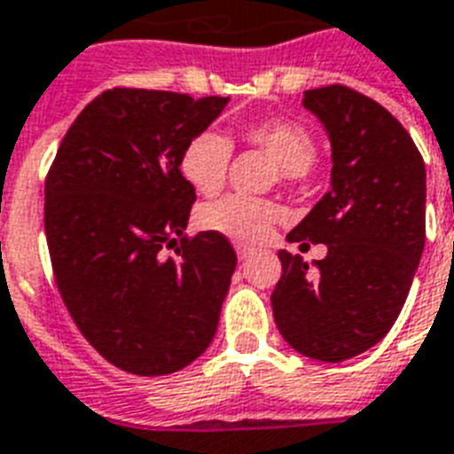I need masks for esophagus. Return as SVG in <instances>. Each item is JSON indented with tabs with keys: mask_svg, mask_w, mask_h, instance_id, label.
<instances>
[{
	"mask_svg": "<svg viewBox=\"0 0 454 454\" xmlns=\"http://www.w3.org/2000/svg\"><path fill=\"white\" fill-rule=\"evenodd\" d=\"M235 252H238L240 259H247V256L252 254V247H247V245H235Z\"/></svg>",
	"mask_w": 454,
	"mask_h": 454,
	"instance_id": "1",
	"label": "esophagus"
}]
</instances>
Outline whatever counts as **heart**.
<instances>
[{
	"label": "heart",
	"instance_id": "b5f03b06",
	"mask_svg": "<svg viewBox=\"0 0 454 454\" xmlns=\"http://www.w3.org/2000/svg\"><path fill=\"white\" fill-rule=\"evenodd\" d=\"M235 138L249 148H259L283 169L287 176H301L316 164V138L303 129L301 124L266 117L242 124L235 131ZM233 148L219 131L205 129L188 138L178 157L181 176L188 181L192 191L212 198L223 188L231 167ZM283 219V207L266 198H247V195H228L216 202H209L200 209V226L212 233L240 245H259L266 240L270 228Z\"/></svg>",
	"mask_w": 454,
	"mask_h": 454
}]
</instances>
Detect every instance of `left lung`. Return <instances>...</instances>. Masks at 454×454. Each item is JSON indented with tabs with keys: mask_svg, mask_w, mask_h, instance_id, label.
<instances>
[{
	"mask_svg": "<svg viewBox=\"0 0 454 454\" xmlns=\"http://www.w3.org/2000/svg\"><path fill=\"white\" fill-rule=\"evenodd\" d=\"M303 106L332 144V188L287 240L327 245L309 270L278 252L270 294L285 341L313 360L341 363L384 339L408 299L427 235L424 160L384 106L344 84L309 89Z\"/></svg>",
	"mask_w": 454,
	"mask_h": 454,
	"instance_id": "8db88e82",
	"label": "left lung"
}]
</instances>
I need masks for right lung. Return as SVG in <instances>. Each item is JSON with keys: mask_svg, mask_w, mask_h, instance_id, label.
Here are the masks:
<instances>
[{"mask_svg": "<svg viewBox=\"0 0 454 454\" xmlns=\"http://www.w3.org/2000/svg\"><path fill=\"white\" fill-rule=\"evenodd\" d=\"M226 96L115 87L67 129L44 181L53 280L89 344L124 372L171 374L212 344L233 245L185 233L195 191L178 157ZM179 242L176 257L161 249Z\"/></svg>", "mask_w": 454, "mask_h": 454, "instance_id": "add662e5", "label": "right lung"}]
</instances>
